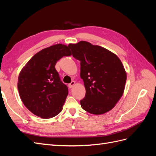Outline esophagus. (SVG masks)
Segmentation results:
<instances>
[{"label":"esophagus","mask_w":156,"mask_h":156,"mask_svg":"<svg viewBox=\"0 0 156 156\" xmlns=\"http://www.w3.org/2000/svg\"><path fill=\"white\" fill-rule=\"evenodd\" d=\"M75 81H72V82H71L69 84H68V87H69V88H72V87H73L74 84H75Z\"/></svg>","instance_id":"esophagus-1"}]
</instances>
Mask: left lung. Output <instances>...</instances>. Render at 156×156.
I'll return each instance as SVG.
<instances>
[{"label":"left lung","mask_w":156,"mask_h":156,"mask_svg":"<svg viewBox=\"0 0 156 156\" xmlns=\"http://www.w3.org/2000/svg\"><path fill=\"white\" fill-rule=\"evenodd\" d=\"M69 47L73 57L81 61L80 75L86 89L81 107L93 115L111 111L125 88L127 76L121 60L110 51L85 41Z\"/></svg>","instance_id":"obj_1"}]
</instances>
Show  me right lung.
Wrapping results in <instances>:
<instances>
[{
    "mask_svg": "<svg viewBox=\"0 0 156 156\" xmlns=\"http://www.w3.org/2000/svg\"><path fill=\"white\" fill-rule=\"evenodd\" d=\"M72 55L69 45L61 44L41 50L21 69L17 88L23 104L33 114L48 119L62 111L68 94L55 69L56 62Z\"/></svg>",
    "mask_w": 156,
    "mask_h": 156,
    "instance_id": "right-lung-1",
    "label": "right lung"
}]
</instances>
